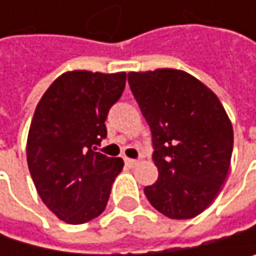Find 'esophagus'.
Wrapping results in <instances>:
<instances>
[{"label": "esophagus", "mask_w": 256, "mask_h": 256, "mask_svg": "<svg viewBox=\"0 0 256 256\" xmlns=\"http://www.w3.org/2000/svg\"><path fill=\"white\" fill-rule=\"evenodd\" d=\"M126 164L129 166V167H135L138 164V160H132V158H124Z\"/></svg>", "instance_id": "1"}]
</instances>
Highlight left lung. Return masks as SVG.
Instances as JSON below:
<instances>
[{
  "mask_svg": "<svg viewBox=\"0 0 256 256\" xmlns=\"http://www.w3.org/2000/svg\"><path fill=\"white\" fill-rule=\"evenodd\" d=\"M130 90L152 132L158 180L144 188L154 208L189 220L209 208L228 178L234 129L218 96L176 68L129 74Z\"/></svg>",
  "mask_w": 256,
  "mask_h": 256,
  "instance_id": "obj_1",
  "label": "left lung"
}]
</instances>
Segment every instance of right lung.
Listing matches in <instances>:
<instances>
[{
    "instance_id": "right-lung-1",
    "label": "right lung",
    "mask_w": 256,
    "mask_h": 256,
    "mask_svg": "<svg viewBox=\"0 0 256 256\" xmlns=\"http://www.w3.org/2000/svg\"><path fill=\"white\" fill-rule=\"evenodd\" d=\"M126 87V72L72 70L40 100L27 136V164L47 209L68 224L101 215L121 158L95 152L107 136L106 118Z\"/></svg>"
}]
</instances>
